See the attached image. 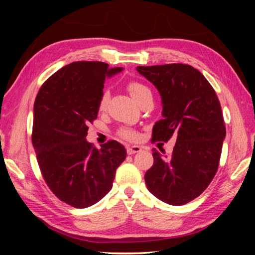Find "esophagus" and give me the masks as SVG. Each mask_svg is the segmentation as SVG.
Segmentation results:
<instances>
[{
  "label": "esophagus",
  "mask_w": 255,
  "mask_h": 255,
  "mask_svg": "<svg viewBox=\"0 0 255 255\" xmlns=\"http://www.w3.org/2000/svg\"><path fill=\"white\" fill-rule=\"evenodd\" d=\"M140 150H141V147H140V146H138V145H128L127 146V153L129 155L138 153V152H140Z\"/></svg>",
  "instance_id": "1"
}]
</instances>
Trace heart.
I'll return each mask as SVG.
<instances>
[{
  "mask_svg": "<svg viewBox=\"0 0 255 255\" xmlns=\"http://www.w3.org/2000/svg\"><path fill=\"white\" fill-rule=\"evenodd\" d=\"M127 89H128L129 94H130L131 98L136 102L139 101L143 97L147 96V94H150V90L147 88V86L139 83V82H135V81L130 82V83H128ZM108 99H109V92L103 91L100 98V103H99L100 109H105V107L107 106ZM120 135L125 138H129V139H132V138H135L136 136L135 132L132 130H129V129H124V130L120 131Z\"/></svg>",
  "mask_w": 255,
  "mask_h": 255,
  "instance_id": "obj_1",
  "label": "heart"
}]
</instances>
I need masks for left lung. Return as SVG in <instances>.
<instances>
[{
  "mask_svg": "<svg viewBox=\"0 0 255 255\" xmlns=\"http://www.w3.org/2000/svg\"><path fill=\"white\" fill-rule=\"evenodd\" d=\"M162 99V119L153 140L176 143L171 156L153 149L154 164L146 172L148 191L172 206L200 196L217 172L226 136L221 103L201 73L185 64L137 66Z\"/></svg>",
  "mask_w": 255,
  "mask_h": 255,
  "instance_id": "left-lung-1",
  "label": "left lung"
}]
</instances>
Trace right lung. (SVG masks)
<instances>
[{
    "label": "right lung",
    "mask_w": 255,
    "mask_h": 255,
    "mask_svg": "<svg viewBox=\"0 0 255 255\" xmlns=\"http://www.w3.org/2000/svg\"><path fill=\"white\" fill-rule=\"evenodd\" d=\"M123 70L102 62L71 63L42 84L34 101L32 145L42 176L56 197L75 208L100 201L126 158L118 141L97 149L85 138L98 117L103 83Z\"/></svg>",
    "instance_id": "obj_1"
}]
</instances>
